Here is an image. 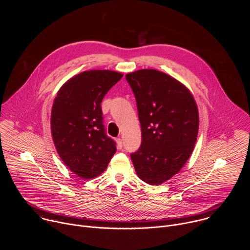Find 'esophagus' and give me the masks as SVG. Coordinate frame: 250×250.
Returning <instances> with one entry per match:
<instances>
[{
	"instance_id": "obj_1",
	"label": "esophagus",
	"mask_w": 250,
	"mask_h": 250,
	"mask_svg": "<svg viewBox=\"0 0 250 250\" xmlns=\"http://www.w3.org/2000/svg\"><path fill=\"white\" fill-rule=\"evenodd\" d=\"M116 141H117V146H118V147H119L120 149H122V148H123V140H122V138L118 137V138L116 139Z\"/></svg>"
}]
</instances>
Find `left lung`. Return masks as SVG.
<instances>
[{
  "label": "left lung",
  "instance_id": "left-lung-1",
  "mask_svg": "<svg viewBox=\"0 0 250 250\" xmlns=\"http://www.w3.org/2000/svg\"><path fill=\"white\" fill-rule=\"evenodd\" d=\"M137 105L141 145L130 154L137 176L159 185L179 172L193 152L199 113L190 91L154 69L125 75Z\"/></svg>",
  "mask_w": 250,
  "mask_h": 250
}]
</instances>
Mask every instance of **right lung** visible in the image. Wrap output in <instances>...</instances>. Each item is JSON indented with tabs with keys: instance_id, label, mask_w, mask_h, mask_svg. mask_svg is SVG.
I'll return each mask as SVG.
<instances>
[{
	"instance_id": "right-lung-1",
	"label": "right lung",
	"mask_w": 250,
	"mask_h": 250,
	"mask_svg": "<svg viewBox=\"0 0 250 250\" xmlns=\"http://www.w3.org/2000/svg\"><path fill=\"white\" fill-rule=\"evenodd\" d=\"M123 77L110 70L85 71L57 92L51 110V134L64 164L83 179L103 173L117 151L105 134L101 103Z\"/></svg>"
}]
</instances>
